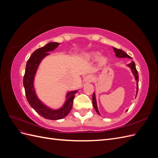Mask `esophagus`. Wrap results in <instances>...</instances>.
<instances>
[{"instance_id": "34e87169", "label": "esophagus", "mask_w": 158, "mask_h": 158, "mask_svg": "<svg viewBox=\"0 0 158 158\" xmlns=\"http://www.w3.org/2000/svg\"><path fill=\"white\" fill-rule=\"evenodd\" d=\"M92 80H93V78L92 77V76H91L90 75H88V76H85V77L84 78V82L85 83L91 82H92Z\"/></svg>"}]
</instances>
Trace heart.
Returning a JSON list of instances; mask_svg holds the SVG:
<instances>
[{
    "label": "heart",
    "mask_w": 158,
    "mask_h": 158,
    "mask_svg": "<svg viewBox=\"0 0 158 158\" xmlns=\"http://www.w3.org/2000/svg\"><path fill=\"white\" fill-rule=\"evenodd\" d=\"M100 55V52L97 51H92L88 52L85 55V57L89 60H96ZM108 62V59L106 56L100 57L99 59V65L100 66H103L106 65Z\"/></svg>",
    "instance_id": "heart-1"
}]
</instances>
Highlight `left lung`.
I'll use <instances>...</instances> for the list:
<instances>
[{
    "label": "left lung",
    "mask_w": 158,
    "mask_h": 158,
    "mask_svg": "<svg viewBox=\"0 0 158 158\" xmlns=\"http://www.w3.org/2000/svg\"><path fill=\"white\" fill-rule=\"evenodd\" d=\"M113 50L115 52V55L118 58H128V59H131V57L128 55L125 51H123L121 49H118L117 48H114V47H113ZM127 66H128L129 68H130L132 70V73L134 74V76H135V80L136 81V97L137 95L138 94V71L136 70V65L134 61H132L130 64H128ZM92 103H93V106L95 110V111L98 113V114H100L99 111H98V106H97V102H96V98H95V93L94 92L93 95H92Z\"/></svg>",
    "instance_id": "1"
}]
</instances>
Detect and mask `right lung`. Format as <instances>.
<instances>
[{
	"instance_id": "1",
	"label": "right lung",
	"mask_w": 158,
	"mask_h": 158,
	"mask_svg": "<svg viewBox=\"0 0 158 158\" xmlns=\"http://www.w3.org/2000/svg\"><path fill=\"white\" fill-rule=\"evenodd\" d=\"M59 44V43L50 42L44 47L37 49L33 52L27 62L25 74L23 80L26 98L30 106L40 115L50 120H59L68 115L73 107L75 94L78 91H72L68 92L64 105L57 109H51L47 106L37 96L34 88V78L38 66L41 60L46 56L49 55V52L54 51Z\"/></svg>"
}]
</instances>
